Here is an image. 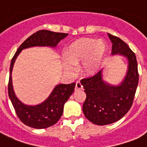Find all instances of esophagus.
<instances>
[{
  "instance_id": "1",
  "label": "esophagus",
  "mask_w": 147,
  "mask_h": 147,
  "mask_svg": "<svg viewBox=\"0 0 147 147\" xmlns=\"http://www.w3.org/2000/svg\"><path fill=\"white\" fill-rule=\"evenodd\" d=\"M83 89V85L81 84L80 81H77L76 83V90H82Z\"/></svg>"
}]
</instances>
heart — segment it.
Masks as SVG:
<instances>
[{
	"label": "heart",
	"mask_w": 147,
	"mask_h": 147,
	"mask_svg": "<svg viewBox=\"0 0 147 147\" xmlns=\"http://www.w3.org/2000/svg\"><path fill=\"white\" fill-rule=\"evenodd\" d=\"M105 52V44L102 41L87 38L78 39L72 42L64 53V69L71 72L75 69V65L83 62L82 72L86 76H92L98 70Z\"/></svg>",
	"instance_id": "heart-1"
}]
</instances>
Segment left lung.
<instances>
[{
    "instance_id": "obj_1",
    "label": "left lung",
    "mask_w": 147,
    "mask_h": 147,
    "mask_svg": "<svg viewBox=\"0 0 147 147\" xmlns=\"http://www.w3.org/2000/svg\"><path fill=\"white\" fill-rule=\"evenodd\" d=\"M113 43L112 55L119 53L128 61V69L119 86L102 80V71L80 80L86 98L83 105L85 117L97 125H106L120 120L131 107L139 83L138 64L135 53L122 39L109 34Z\"/></svg>"
}]
</instances>
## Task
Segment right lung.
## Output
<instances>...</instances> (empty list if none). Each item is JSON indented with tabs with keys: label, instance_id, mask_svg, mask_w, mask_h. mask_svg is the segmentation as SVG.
I'll list each match as a JSON object with an SVG mask.
<instances>
[{
	"label": "right lung",
	"instance_id": "add662e5",
	"mask_svg": "<svg viewBox=\"0 0 147 147\" xmlns=\"http://www.w3.org/2000/svg\"><path fill=\"white\" fill-rule=\"evenodd\" d=\"M67 36V34L53 32L50 30H41L34 33L24 41L12 57L10 64V75L8 81V96L19 119L27 126L42 129L53 126L61 118L64 111V103L70 98L75 90L76 83L59 84L56 86L51 94L42 104L38 105H26L19 100L15 94L11 71L15 61L23 49L33 46H57L61 40Z\"/></svg>",
	"mask_w": 147,
	"mask_h": 147
}]
</instances>
